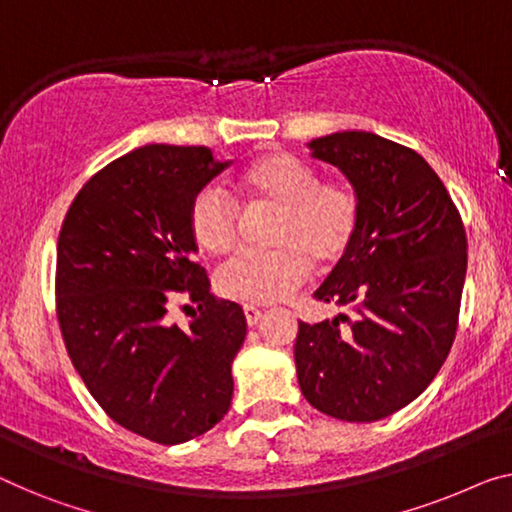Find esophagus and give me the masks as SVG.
Segmentation results:
<instances>
[{
	"label": "esophagus",
	"instance_id": "1",
	"mask_svg": "<svg viewBox=\"0 0 512 512\" xmlns=\"http://www.w3.org/2000/svg\"><path fill=\"white\" fill-rule=\"evenodd\" d=\"M243 315H246L248 326H255L259 322V317H262V310L255 308V305H243Z\"/></svg>",
	"mask_w": 512,
	"mask_h": 512
}]
</instances>
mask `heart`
<instances>
[{
	"instance_id": "obj_1",
	"label": "heart",
	"mask_w": 512,
	"mask_h": 512,
	"mask_svg": "<svg viewBox=\"0 0 512 512\" xmlns=\"http://www.w3.org/2000/svg\"><path fill=\"white\" fill-rule=\"evenodd\" d=\"M250 207L276 209L266 241L269 250H246L223 264L216 287L225 299L269 305L292 296L317 269L329 271L352 253L361 230V197L349 181L322 179L305 160L271 154L241 174ZM188 227L209 255L234 250L241 211L216 186H204L190 200Z\"/></svg>"
}]
</instances>
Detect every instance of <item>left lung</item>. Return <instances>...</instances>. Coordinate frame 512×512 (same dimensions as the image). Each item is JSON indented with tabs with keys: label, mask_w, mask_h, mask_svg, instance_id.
<instances>
[{
	"label": "left lung",
	"mask_w": 512,
	"mask_h": 512,
	"mask_svg": "<svg viewBox=\"0 0 512 512\" xmlns=\"http://www.w3.org/2000/svg\"><path fill=\"white\" fill-rule=\"evenodd\" d=\"M310 149L352 181L363 216L352 253L315 292L347 312L299 322L296 375L322 414L372 423L414 402L451 352L467 232L446 186L414 149L365 131L317 137Z\"/></svg>",
	"instance_id": "obj_1"
}]
</instances>
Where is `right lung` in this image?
<instances>
[{
	"label": "right lung",
	"mask_w": 512,
	"mask_h": 512,
	"mask_svg": "<svg viewBox=\"0 0 512 512\" xmlns=\"http://www.w3.org/2000/svg\"><path fill=\"white\" fill-rule=\"evenodd\" d=\"M223 167L207 147L147 144L98 170L61 223L66 352L105 414L156 444L200 437L232 404L246 317L209 294L188 227L190 200ZM181 300L198 305L186 330L169 317Z\"/></svg>",
	"instance_id": "obj_1"
}]
</instances>
